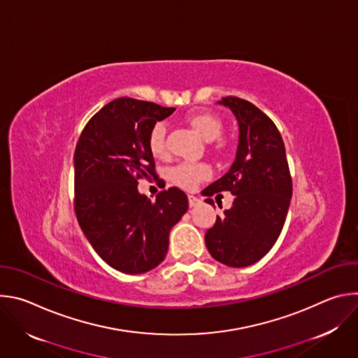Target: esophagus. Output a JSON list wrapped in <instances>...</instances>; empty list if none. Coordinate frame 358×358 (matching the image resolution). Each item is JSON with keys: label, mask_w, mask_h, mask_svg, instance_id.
<instances>
[{"label": "esophagus", "mask_w": 358, "mask_h": 358, "mask_svg": "<svg viewBox=\"0 0 358 358\" xmlns=\"http://www.w3.org/2000/svg\"><path fill=\"white\" fill-rule=\"evenodd\" d=\"M199 202H201L199 198H196V196H194V195H188V203H189V207H196Z\"/></svg>", "instance_id": "1"}]
</instances>
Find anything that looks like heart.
Returning a JSON list of instances; mask_svg holds the SVG:
<instances>
[{
  "instance_id": "heart-1",
  "label": "heart",
  "mask_w": 358,
  "mask_h": 358,
  "mask_svg": "<svg viewBox=\"0 0 358 358\" xmlns=\"http://www.w3.org/2000/svg\"><path fill=\"white\" fill-rule=\"evenodd\" d=\"M187 123L194 129V131L207 141H213L222 133V122L218 116L210 112H194L187 115ZM166 124L159 122L152 126L148 134V147L151 155L157 159L167 157L169 151L166 145ZM224 143L221 141V145ZM211 176V169L207 164H192V163H181L170 170V180L185 188L192 189L202 180Z\"/></svg>"
}]
</instances>
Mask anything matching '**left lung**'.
<instances>
[{
	"mask_svg": "<svg viewBox=\"0 0 358 358\" xmlns=\"http://www.w3.org/2000/svg\"><path fill=\"white\" fill-rule=\"evenodd\" d=\"M218 103L236 117L238 148L228 173L202 192L211 196L231 191L235 198L207 231L206 245L215 261L245 268L262 259L278 241L290 206L292 177L275 123L248 100L228 96ZM206 202L214 206L211 198Z\"/></svg>",
	"mask_w": 358,
	"mask_h": 358,
	"instance_id": "obj_1",
	"label": "left lung"
}]
</instances>
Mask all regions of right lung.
Wrapping results in <instances>:
<instances>
[{
    "instance_id": "1",
    "label": "right lung",
    "mask_w": 358,
    "mask_h": 358,
    "mask_svg": "<svg viewBox=\"0 0 358 358\" xmlns=\"http://www.w3.org/2000/svg\"><path fill=\"white\" fill-rule=\"evenodd\" d=\"M176 109L119 97L85 126L76 144L75 213L99 257L113 269L138 275L159 266L171 228L188 210L177 187L151 202L137 181L156 177L148 134Z\"/></svg>"
}]
</instances>
